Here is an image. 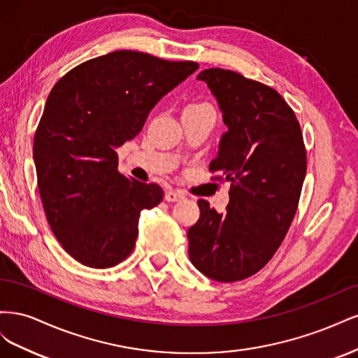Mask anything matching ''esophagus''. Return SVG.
Returning a JSON list of instances; mask_svg holds the SVG:
<instances>
[{
  "instance_id": "obj_1",
  "label": "esophagus",
  "mask_w": 358,
  "mask_h": 358,
  "mask_svg": "<svg viewBox=\"0 0 358 358\" xmlns=\"http://www.w3.org/2000/svg\"><path fill=\"white\" fill-rule=\"evenodd\" d=\"M182 199H185V194L179 189H169L164 194V200L166 201H179Z\"/></svg>"
}]
</instances>
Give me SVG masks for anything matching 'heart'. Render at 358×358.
<instances>
[{"instance_id":"obj_1","label":"heart","mask_w":358,"mask_h":358,"mask_svg":"<svg viewBox=\"0 0 358 358\" xmlns=\"http://www.w3.org/2000/svg\"><path fill=\"white\" fill-rule=\"evenodd\" d=\"M200 106H204V104H192V106H189V107H200Z\"/></svg>"}]
</instances>
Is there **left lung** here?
I'll list each match as a JSON object with an SVG mask.
<instances>
[{"label":"left lung","instance_id":"left-lung-1","mask_svg":"<svg viewBox=\"0 0 358 358\" xmlns=\"http://www.w3.org/2000/svg\"><path fill=\"white\" fill-rule=\"evenodd\" d=\"M227 131L210 171L231 182L227 212L199 200L188 230L191 263L218 282L252 276L273 257L294 218L306 150L294 112L275 90L222 69L203 70Z\"/></svg>","mask_w":358,"mask_h":358}]
</instances>
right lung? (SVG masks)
I'll return each mask as SVG.
<instances>
[{
    "instance_id": "right-lung-1",
    "label": "right lung",
    "mask_w": 358,
    "mask_h": 358,
    "mask_svg": "<svg viewBox=\"0 0 358 358\" xmlns=\"http://www.w3.org/2000/svg\"><path fill=\"white\" fill-rule=\"evenodd\" d=\"M197 69L116 50L80 64L52 88L32 149L38 191L53 234L83 266L107 268L131 254L140 213L164 192L119 173L116 149Z\"/></svg>"
}]
</instances>
